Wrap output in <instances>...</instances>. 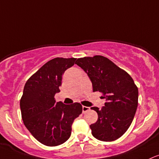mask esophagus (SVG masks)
<instances>
[{
	"mask_svg": "<svg viewBox=\"0 0 159 159\" xmlns=\"http://www.w3.org/2000/svg\"><path fill=\"white\" fill-rule=\"evenodd\" d=\"M89 110H90V108L88 107V106H82V111H83V113L87 112V111H89Z\"/></svg>",
	"mask_w": 159,
	"mask_h": 159,
	"instance_id": "obj_1",
	"label": "esophagus"
}]
</instances>
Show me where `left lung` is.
<instances>
[{"label": "left lung", "mask_w": 159, "mask_h": 159, "mask_svg": "<svg viewBox=\"0 0 159 159\" xmlns=\"http://www.w3.org/2000/svg\"><path fill=\"white\" fill-rule=\"evenodd\" d=\"M75 64L88 74L93 92L106 98L101 109L92 107L98 119L90 125L96 139L111 142L120 138L131 125L138 106V88L127 71L102 56L78 59Z\"/></svg>", "instance_id": "left-lung-1"}]
</instances>
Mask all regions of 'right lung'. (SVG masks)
<instances>
[{
	"mask_svg": "<svg viewBox=\"0 0 159 159\" xmlns=\"http://www.w3.org/2000/svg\"><path fill=\"white\" fill-rule=\"evenodd\" d=\"M76 58H54L26 81L20 99L22 118L26 128L41 143L57 146L70 137L71 125L82 112L79 102L66 105L56 102L62 75L74 66Z\"/></svg>",
	"mask_w": 159,
	"mask_h": 159,
	"instance_id": "obj_1",
	"label": "right lung"
}]
</instances>
